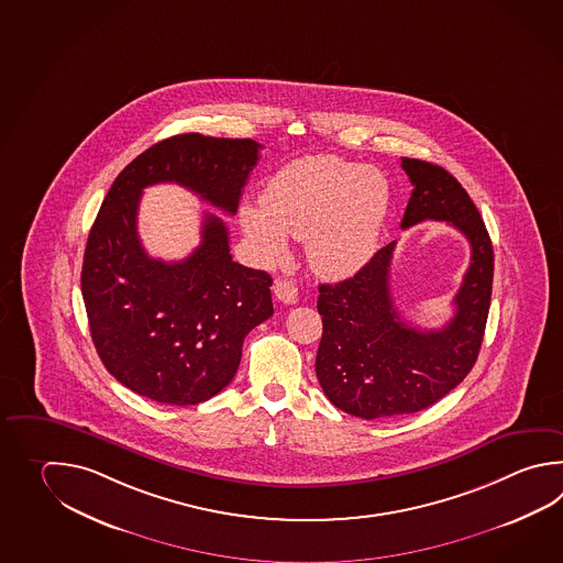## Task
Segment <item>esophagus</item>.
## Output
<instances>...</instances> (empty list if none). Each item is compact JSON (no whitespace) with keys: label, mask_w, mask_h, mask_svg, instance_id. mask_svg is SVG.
Segmentation results:
<instances>
[{"label":"esophagus","mask_w":563,"mask_h":563,"mask_svg":"<svg viewBox=\"0 0 563 563\" xmlns=\"http://www.w3.org/2000/svg\"><path fill=\"white\" fill-rule=\"evenodd\" d=\"M275 297L285 305H295L299 299V290L287 278H278L275 283Z\"/></svg>","instance_id":"esophagus-1"}]
</instances>
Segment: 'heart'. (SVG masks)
<instances>
[{"mask_svg":"<svg viewBox=\"0 0 563 563\" xmlns=\"http://www.w3.org/2000/svg\"><path fill=\"white\" fill-rule=\"evenodd\" d=\"M387 208L389 184L379 170L336 156H307L268 180L264 205L241 208V224L266 263L287 254L288 236L307 239L310 266L343 276L375 253Z\"/></svg>","mask_w":563,"mask_h":563,"instance_id":"1","label":"heart"}]
</instances>
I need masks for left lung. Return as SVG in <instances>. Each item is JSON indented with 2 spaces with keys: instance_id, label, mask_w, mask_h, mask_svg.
<instances>
[{
  "instance_id": "8db88e82",
  "label": "left lung",
  "mask_w": 563,
  "mask_h": 563,
  "mask_svg": "<svg viewBox=\"0 0 563 563\" xmlns=\"http://www.w3.org/2000/svg\"><path fill=\"white\" fill-rule=\"evenodd\" d=\"M401 168L413 184L401 229L445 220L470 241L471 263L453 319L433 331L407 324L390 299L395 241L355 276L319 287L317 379L334 407L368 421L417 413L455 389L477 361L492 302L494 246L465 188L431 162L401 158Z\"/></svg>"
}]
</instances>
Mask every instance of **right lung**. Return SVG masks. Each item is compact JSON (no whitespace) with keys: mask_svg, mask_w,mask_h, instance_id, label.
I'll return each instance as SVG.
<instances>
[{"mask_svg":"<svg viewBox=\"0 0 563 563\" xmlns=\"http://www.w3.org/2000/svg\"><path fill=\"white\" fill-rule=\"evenodd\" d=\"M258 142L178 134L142 152L118 174L93 220L81 297L93 346L128 389L166 405H198L229 385L244 336L273 317V278L234 263L229 229L205 214L202 242L178 263L144 251L140 195L176 183L234 214L258 162Z\"/></svg>","mask_w":563,"mask_h":563,"instance_id":"add662e5","label":"right lung"}]
</instances>
